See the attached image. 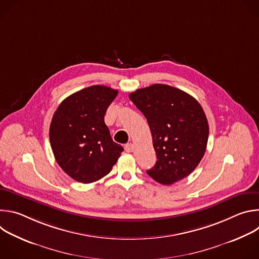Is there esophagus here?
<instances>
[{
  "mask_svg": "<svg viewBox=\"0 0 259 259\" xmlns=\"http://www.w3.org/2000/svg\"><path fill=\"white\" fill-rule=\"evenodd\" d=\"M124 149H125V151H126L127 153H132L133 150H134V145H133L132 143H127V144H125Z\"/></svg>",
  "mask_w": 259,
  "mask_h": 259,
  "instance_id": "1",
  "label": "esophagus"
}]
</instances>
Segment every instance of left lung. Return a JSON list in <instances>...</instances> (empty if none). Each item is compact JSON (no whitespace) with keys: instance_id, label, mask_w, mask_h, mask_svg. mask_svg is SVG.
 I'll use <instances>...</instances> for the list:
<instances>
[{"instance_id":"1","label":"left lung","mask_w":259,"mask_h":259,"mask_svg":"<svg viewBox=\"0 0 259 259\" xmlns=\"http://www.w3.org/2000/svg\"><path fill=\"white\" fill-rule=\"evenodd\" d=\"M129 98L146 118L153 136L157 162L146 173L166 186L189 176L208 142L209 126L201 104L187 92L164 84L137 89Z\"/></svg>"}]
</instances>
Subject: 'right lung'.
Segmentation results:
<instances>
[{
	"label": "right lung",
	"mask_w": 259,
	"mask_h": 259,
	"mask_svg": "<svg viewBox=\"0 0 259 259\" xmlns=\"http://www.w3.org/2000/svg\"><path fill=\"white\" fill-rule=\"evenodd\" d=\"M118 90L95 85L66 97L53 115L49 137L56 162L72 179L97 181L108 174L124 151L104 123Z\"/></svg>",
	"instance_id": "1"
}]
</instances>
